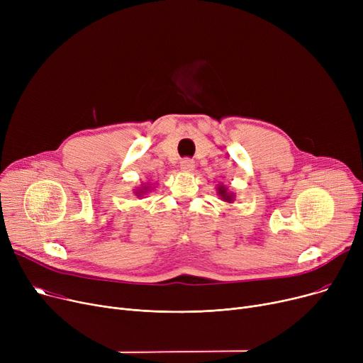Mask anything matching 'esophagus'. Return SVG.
<instances>
[{"label": "esophagus", "mask_w": 363, "mask_h": 363, "mask_svg": "<svg viewBox=\"0 0 363 363\" xmlns=\"http://www.w3.org/2000/svg\"><path fill=\"white\" fill-rule=\"evenodd\" d=\"M194 167H196V163L193 159H184L181 162V169L185 172H191V170H194Z\"/></svg>", "instance_id": "obj_1"}]
</instances>
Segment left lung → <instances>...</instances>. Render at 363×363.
Segmentation results:
<instances>
[{"label": "left lung", "instance_id": "obj_1", "mask_svg": "<svg viewBox=\"0 0 363 363\" xmlns=\"http://www.w3.org/2000/svg\"><path fill=\"white\" fill-rule=\"evenodd\" d=\"M218 194L220 196V199L226 203H233L234 201V194L228 191V188L225 185H219L218 186Z\"/></svg>", "mask_w": 363, "mask_h": 363}]
</instances>
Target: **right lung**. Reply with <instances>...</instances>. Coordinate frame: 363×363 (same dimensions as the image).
Returning a JSON list of instances; mask_svg holds the SVG:
<instances>
[{
  "mask_svg": "<svg viewBox=\"0 0 363 363\" xmlns=\"http://www.w3.org/2000/svg\"><path fill=\"white\" fill-rule=\"evenodd\" d=\"M148 189H150V188H148V186H141V188H138V189H135V194H137V196H138V197H141V196H143V194H145V193H147V191H148Z\"/></svg>",
  "mask_w": 363,
  "mask_h": 363,
  "instance_id": "add662e5",
  "label": "right lung"
}]
</instances>
